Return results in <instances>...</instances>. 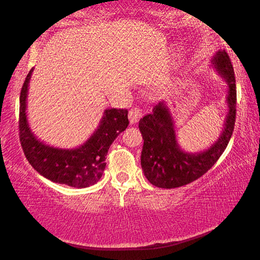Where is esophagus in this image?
Listing matches in <instances>:
<instances>
[{"instance_id":"1","label":"esophagus","mask_w":260,"mask_h":260,"mask_svg":"<svg viewBox=\"0 0 260 260\" xmlns=\"http://www.w3.org/2000/svg\"><path fill=\"white\" fill-rule=\"evenodd\" d=\"M142 116H143V112L140 108L131 109L129 112H128L129 122H131V124H135V122H138L141 119V118H142Z\"/></svg>"}]
</instances>
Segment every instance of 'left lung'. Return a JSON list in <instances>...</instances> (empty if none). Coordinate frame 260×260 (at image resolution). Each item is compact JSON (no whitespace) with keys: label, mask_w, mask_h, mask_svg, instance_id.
I'll list each match as a JSON object with an SVG mask.
<instances>
[{"label":"left lung","mask_w":260,"mask_h":260,"mask_svg":"<svg viewBox=\"0 0 260 260\" xmlns=\"http://www.w3.org/2000/svg\"><path fill=\"white\" fill-rule=\"evenodd\" d=\"M211 63L227 82L228 112L222 133L209 149L189 153L180 148L172 114L164 101L155 105L151 113L140 119L139 128L144 141L141 166L153 186L171 189L195 181L217 162L230 142L236 118L234 70L226 50L217 51Z\"/></svg>","instance_id":"left-lung-1"}]
</instances>
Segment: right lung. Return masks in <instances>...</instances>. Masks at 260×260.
Segmentation results:
<instances>
[{
    "label": "right lung",
    "instance_id": "add662e5",
    "mask_svg": "<svg viewBox=\"0 0 260 260\" xmlns=\"http://www.w3.org/2000/svg\"><path fill=\"white\" fill-rule=\"evenodd\" d=\"M32 72L33 69L25 79L19 98V139L26 158L37 172L52 182L74 188L93 186L102 177L110 146L129 124L128 111L126 109L105 110L98 129L79 148L48 146L32 133L26 116Z\"/></svg>",
    "mask_w": 260,
    "mask_h": 260
}]
</instances>
